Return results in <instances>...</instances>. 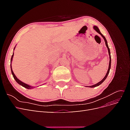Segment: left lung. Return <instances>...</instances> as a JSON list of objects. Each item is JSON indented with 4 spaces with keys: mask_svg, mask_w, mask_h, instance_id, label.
Instances as JSON below:
<instances>
[{
    "mask_svg": "<svg viewBox=\"0 0 130 130\" xmlns=\"http://www.w3.org/2000/svg\"><path fill=\"white\" fill-rule=\"evenodd\" d=\"M94 29H95V30L97 32H98L99 33V34H100L101 35V36L103 37V38L104 39V40H105V44H106V46H107V49H108V54H109V66H108V71H107V73H106V75H105V76L104 77V78L103 80H102L101 81H100L99 82H98V83H97V84H96L95 85H93V86H89V87H90V88H93V87H96V86H99L100 85H101L102 83H103V82L105 80V79L106 78H107V76H108V74H109V70H110V69H111V53H110V50H109V48H108V44H107V40H106V38H105V37L104 36V35L102 34L101 32H100V30H99V28H98V27L96 26H94ZM87 87H88V86H87Z\"/></svg>",
    "mask_w": 130,
    "mask_h": 130,
    "instance_id": "obj_1",
    "label": "left lung"
}]
</instances>
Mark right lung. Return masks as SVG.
<instances>
[{
	"label": "right lung",
	"mask_w": 130,
	"mask_h": 130,
	"mask_svg": "<svg viewBox=\"0 0 130 130\" xmlns=\"http://www.w3.org/2000/svg\"><path fill=\"white\" fill-rule=\"evenodd\" d=\"M13 55H14V54L13 53V55H12V57H11V62L12 61V58H13ZM11 73H12V75H13V76L14 78L15 79V80L16 81V82H17L18 84H19L20 85L22 86L23 87H25V88H27V89H31V88H33V87H31V86H29V85H27V84H26L24 83V82H22L21 81H20V80H19V79H18V78H17V77L15 76V75H14V73H13V72L12 69L11 63Z\"/></svg>",
	"instance_id": "right-lung-1"
}]
</instances>
